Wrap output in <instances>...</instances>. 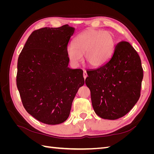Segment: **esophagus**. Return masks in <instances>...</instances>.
Instances as JSON below:
<instances>
[{"mask_svg":"<svg viewBox=\"0 0 154 154\" xmlns=\"http://www.w3.org/2000/svg\"><path fill=\"white\" fill-rule=\"evenodd\" d=\"M83 78H84V79H85L87 76V72L85 71H83Z\"/></svg>","mask_w":154,"mask_h":154,"instance_id":"34e87169","label":"esophagus"}]
</instances>
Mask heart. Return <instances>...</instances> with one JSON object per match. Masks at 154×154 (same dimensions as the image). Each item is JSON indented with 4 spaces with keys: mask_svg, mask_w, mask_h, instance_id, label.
I'll list each match as a JSON object with an SVG mask.
<instances>
[{
    "mask_svg": "<svg viewBox=\"0 0 154 154\" xmlns=\"http://www.w3.org/2000/svg\"><path fill=\"white\" fill-rule=\"evenodd\" d=\"M114 35L108 31L88 29L79 34L74 44L67 47V54L74 65L80 63L84 54L85 63L91 67H99L106 63L115 48Z\"/></svg>",
    "mask_w": 154,
    "mask_h": 154,
    "instance_id": "1",
    "label": "heart"
}]
</instances>
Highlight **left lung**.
<instances>
[{
  "instance_id": "8db88e82",
  "label": "left lung",
  "mask_w": 154,
  "mask_h": 154,
  "mask_svg": "<svg viewBox=\"0 0 154 154\" xmlns=\"http://www.w3.org/2000/svg\"><path fill=\"white\" fill-rule=\"evenodd\" d=\"M87 73L92 107L101 118L123 117L139 99L143 70L138 53L128 42H119L108 61Z\"/></svg>"
}]
</instances>
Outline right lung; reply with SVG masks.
<instances>
[{
	"mask_svg": "<svg viewBox=\"0 0 154 154\" xmlns=\"http://www.w3.org/2000/svg\"><path fill=\"white\" fill-rule=\"evenodd\" d=\"M74 29L66 24L35 30L18 57L17 86L23 106L45 124L66 121L78 90L84 85L82 70L68 67L66 49Z\"/></svg>",
	"mask_w": 154,
	"mask_h": 154,
	"instance_id": "obj_1",
	"label": "right lung"
}]
</instances>
